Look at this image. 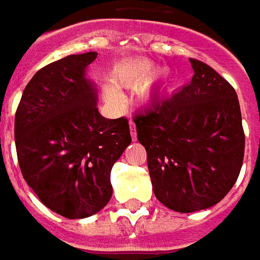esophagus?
Masks as SVG:
<instances>
[{"instance_id": "obj_1", "label": "esophagus", "mask_w": 260, "mask_h": 260, "mask_svg": "<svg viewBox=\"0 0 260 260\" xmlns=\"http://www.w3.org/2000/svg\"><path fill=\"white\" fill-rule=\"evenodd\" d=\"M129 131L131 136H132V141H136V126L134 121H129Z\"/></svg>"}]
</instances>
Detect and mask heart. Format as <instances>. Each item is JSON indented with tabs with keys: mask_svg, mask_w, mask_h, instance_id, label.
<instances>
[{
	"mask_svg": "<svg viewBox=\"0 0 260 260\" xmlns=\"http://www.w3.org/2000/svg\"><path fill=\"white\" fill-rule=\"evenodd\" d=\"M152 69V65L147 62H135V64L121 65L114 71L113 80L117 86L129 87L136 83H139ZM103 96L107 102L119 103L122 99V94L119 89L113 83H106L103 86Z\"/></svg>",
	"mask_w": 260,
	"mask_h": 260,
	"instance_id": "obj_1",
	"label": "heart"
}]
</instances>
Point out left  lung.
I'll use <instances>...</instances> for the list:
<instances>
[{"instance_id": "obj_1", "label": "left lung", "mask_w": 260, "mask_h": 260, "mask_svg": "<svg viewBox=\"0 0 260 260\" xmlns=\"http://www.w3.org/2000/svg\"><path fill=\"white\" fill-rule=\"evenodd\" d=\"M189 61L191 82L134 117L153 192L180 213L221 201L240 175L245 150L234 87L205 62Z\"/></svg>"}]
</instances>
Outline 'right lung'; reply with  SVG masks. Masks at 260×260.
Here are the masks:
<instances>
[{
	"label": "right lung",
	"instance_id": "obj_1",
	"mask_svg": "<svg viewBox=\"0 0 260 260\" xmlns=\"http://www.w3.org/2000/svg\"><path fill=\"white\" fill-rule=\"evenodd\" d=\"M97 53L74 54L37 71L15 114L23 178L44 206L67 218L100 212L113 195L110 174L131 143L125 117L104 118L86 68Z\"/></svg>",
	"mask_w": 260,
	"mask_h": 260
}]
</instances>
